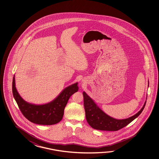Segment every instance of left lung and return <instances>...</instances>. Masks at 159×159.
Wrapping results in <instances>:
<instances>
[{"instance_id": "obj_1", "label": "left lung", "mask_w": 159, "mask_h": 159, "mask_svg": "<svg viewBox=\"0 0 159 159\" xmlns=\"http://www.w3.org/2000/svg\"><path fill=\"white\" fill-rule=\"evenodd\" d=\"M86 118L92 128L102 130L115 131L128 125L140 115L145 107L146 101L141 110L135 115L125 119H116L106 114L84 91L83 92Z\"/></svg>"}]
</instances>
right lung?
<instances>
[{
    "label": "right lung",
    "mask_w": 159,
    "mask_h": 159,
    "mask_svg": "<svg viewBox=\"0 0 159 159\" xmlns=\"http://www.w3.org/2000/svg\"><path fill=\"white\" fill-rule=\"evenodd\" d=\"M78 82L64 89L56 98L44 105H34L25 101L15 87V75L12 81V93L21 113L26 118L35 124L52 125L60 122L64 108L72 95L78 90Z\"/></svg>",
    "instance_id": "right-lung-1"
}]
</instances>
